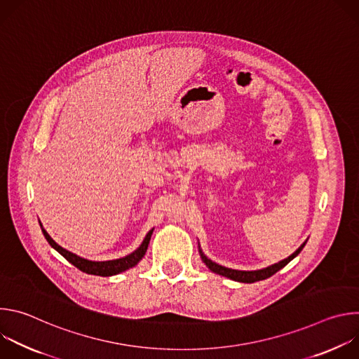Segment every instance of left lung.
I'll return each mask as SVG.
<instances>
[{
  "label": "left lung",
  "instance_id": "1",
  "mask_svg": "<svg viewBox=\"0 0 359 359\" xmlns=\"http://www.w3.org/2000/svg\"><path fill=\"white\" fill-rule=\"evenodd\" d=\"M306 243V241H305ZM305 243H302L291 255L284 260H281L280 263H276L273 266H269L266 269H262V270H255V271H240V270H233V269H227V267H223L215 262H212L210 259H208L206 255L203 254V251L200 250V245H198V251H200V257L203 260V263L206 264L210 271L219 274V276H223V277H227L230 280H234V281H238V283H255V281H262V280H266L269 277H271L273 274H276L278 270H281L283 267H285L294 257H297V255L301 252V250L304 248Z\"/></svg>",
  "mask_w": 359,
  "mask_h": 359
}]
</instances>
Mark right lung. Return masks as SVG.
<instances>
[{
	"mask_svg": "<svg viewBox=\"0 0 359 359\" xmlns=\"http://www.w3.org/2000/svg\"><path fill=\"white\" fill-rule=\"evenodd\" d=\"M41 226V230L46 238V241L49 243V245L55 248L62 257H65L71 264H74L76 269H79L81 271L86 273V274H93V276H102V277H109V276H115V274H119L122 271H126L132 267H135L142 259L143 255L147 250V245H149V241H150V237H151V233H153V229L146 234L144 240L142 241V244L130 254L125 255V257L122 259H116V260H108V262H90V260H86V259H82L79 257V255L62 248L60 244H57L53 238H50V236L45 231V229L42 227V224L39 223Z\"/></svg>",
	"mask_w": 359,
	"mask_h": 359,
	"instance_id": "obj_1",
	"label": "right lung"
}]
</instances>
